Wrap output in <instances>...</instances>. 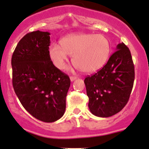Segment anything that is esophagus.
<instances>
[{
    "label": "esophagus",
    "mask_w": 149,
    "mask_h": 149,
    "mask_svg": "<svg viewBox=\"0 0 149 149\" xmlns=\"http://www.w3.org/2000/svg\"><path fill=\"white\" fill-rule=\"evenodd\" d=\"M76 79V77H75V76H70V81H75Z\"/></svg>",
    "instance_id": "obj_1"
}]
</instances>
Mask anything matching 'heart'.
I'll return each instance as SVG.
<instances>
[{
    "label": "heart",
    "mask_w": 149,
    "mask_h": 149,
    "mask_svg": "<svg viewBox=\"0 0 149 149\" xmlns=\"http://www.w3.org/2000/svg\"><path fill=\"white\" fill-rule=\"evenodd\" d=\"M61 45L51 43L49 56L58 68L63 69L68 61V55L73 56L75 66L84 73H93L106 63L111 51L107 38L93 33L70 34L63 38Z\"/></svg>",
    "instance_id": "obj_1"
}]
</instances>
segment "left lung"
Segmentation results:
<instances>
[{"label": "left lung", "mask_w": 149, "mask_h": 149, "mask_svg": "<svg viewBox=\"0 0 149 149\" xmlns=\"http://www.w3.org/2000/svg\"><path fill=\"white\" fill-rule=\"evenodd\" d=\"M134 78L131 52L124 43H119L107 63L84 80L91 113L107 118L120 111L129 99Z\"/></svg>", "instance_id": "left-lung-1"}]
</instances>
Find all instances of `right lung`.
Wrapping results in <instances>:
<instances>
[{
	"label": "right lung",
	"mask_w": 149,
	"mask_h": 149,
	"mask_svg": "<svg viewBox=\"0 0 149 149\" xmlns=\"http://www.w3.org/2000/svg\"><path fill=\"white\" fill-rule=\"evenodd\" d=\"M49 32L33 31L18 42L12 56L13 86L22 106L37 119L52 123L65 110L69 77L49 56Z\"/></svg>",
	"instance_id": "obj_1"
}]
</instances>
